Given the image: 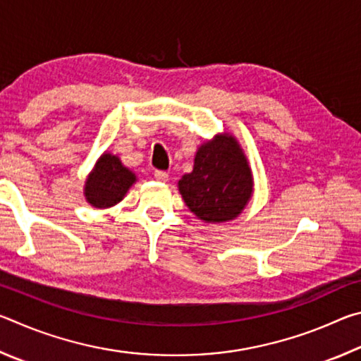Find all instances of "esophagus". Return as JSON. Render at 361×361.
<instances>
[{
  "mask_svg": "<svg viewBox=\"0 0 361 361\" xmlns=\"http://www.w3.org/2000/svg\"><path fill=\"white\" fill-rule=\"evenodd\" d=\"M154 178L157 180V181H169V173L167 172H164V170H156L154 172Z\"/></svg>",
  "mask_w": 361,
  "mask_h": 361,
  "instance_id": "esophagus-1",
  "label": "esophagus"
}]
</instances>
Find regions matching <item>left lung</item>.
<instances>
[{
  "mask_svg": "<svg viewBox=\"0 0 361 361\" xmlns=\"http://www.w3.org/2000/svg\"><path fill=\"white\" fill-rule=\"evenodd\" d=\"M183 200L205 223L235 219L253 194V175L240 145L229 133H219L200 145L191 173L178 181Z\"/></svg>",
  "mask_w": 361,
  "mask_h": 361,
  "instance_id": "left-lung-1",
  "label": "left lung"
}]
</instances>
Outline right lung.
I'll list each match as a JSON object with an SVG mask.
<instances>
[{
    "mask_svg": "<svg viewBox=\"0 0 361 361\" xmlns=\"http://www.w3.org/2000/svg\"><path fill=\"white\" fill-rule=\"evenodd\" d=\"M135 181V173L122 166L118 156L103 152L85 180V200L95 209H108L121 202Z\"/></svg>",
    "mask_w": 361,
    "mask_h": 361,
    "instance_id": "1",
    "label": "right lung"
}]
</instances>
